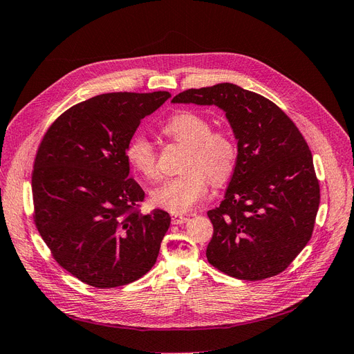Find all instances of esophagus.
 I'll return each instance as SVG.
<instances>
[{
    "mask_svg": "<svg viewBox=\"0 0 354 354\" xmlns=\"http://www.w3.org/2000/svg\"><path fill=\"white\" fill-rule=\"evenodd\" d=\"M189 218L188 217H184V216H174L172 217V223L174 225H184V223H187Z\"/></svg>",
    "mask_w": 354,
    "mask_h": 354,
    "instance_id": "obj_1",
    "label": "esophagus"
}]
</instances>
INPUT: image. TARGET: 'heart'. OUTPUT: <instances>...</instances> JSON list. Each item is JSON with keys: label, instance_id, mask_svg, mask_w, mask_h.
Returning a JSON list of instances; mask_svg holds the SVG:
<instances>
[{"label": "heart", "instance_id": "1", "mask_svg": "<svg viewBox=\"0 0 354 354\" xmlns=\"http://www.w3.org/2000/svg\"><path fill=\"white\" fill-rule=\"evenodd\" d=\"M165 134L188 147L182 170L185 174L163 180L150 192L151 201L174 214H184L201 201L208 191V179L220 184L232 174L236 160V146L225 131H212L205 116L180 111L165 124ZM125 159L138 175L154 179L159 175L157 154L146 136L131 137Z\"/></svg>", "mask_w": 354, "mask_h": 354}]
</instances>
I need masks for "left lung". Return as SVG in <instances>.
Returning a JSON list of instances; mask_svg holds the SVG:
<instances>
[{"label": "left lung", "mask_w": 354, "mask_h": 354, "mask_svg": "<svg viewBox=\"0 0 354 354\" xmlns=\"http://www.w3.org/2000/svg\"><path fill=\"white\" fill-rule=\"evenodd\" d=\"M172 103L217 106L238 141L225 200L207 213L208 263L241 280L277 276L309 242L319 207L304 136L277 104L232 83L185 90Z\"/></svg>", "instance_id": "8db88e82"}]
</instances>
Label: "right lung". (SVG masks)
Segmentation results:
<instances>
[{
  "label": "right lung",
  "instance_id": "obj_1",
  "mask_svg": "<svg viewBox=\"0 0 354 354\" xmlns=\"http://www.w3.org/2000/svg\"><path fill=\"white\" fill-rule=\"evenodd\" d=\"M169 91L104 93L64 112L39 146L35 223L57 263L80 281L124 286L151 270L169 213L133 212L144 191L129 178L127 144Z\"/></svg>",
  "mask_w": 354,
  "mask_h": 354
}]
</instances>
